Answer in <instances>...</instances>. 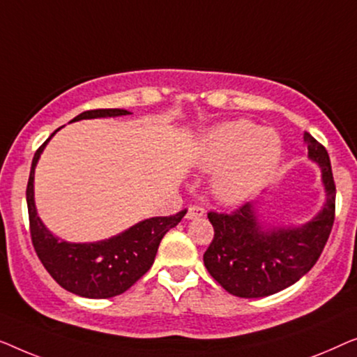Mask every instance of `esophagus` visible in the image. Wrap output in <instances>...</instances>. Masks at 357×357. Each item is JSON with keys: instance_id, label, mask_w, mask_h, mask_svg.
<instances>
[{"instance_id": "obj_1", "label": "esophagus", "mask_w": 357, "mask_h": 357, "mask_svg": "<svg viewBox=\"0 0 357 357\" xmlns=\"http://www.w3.org/2000/svg\"><path fill=\"white\" fill-rule=\"evenodd\" d=\"M205 213V208L200 207V205H190L188 208V212H185V218L188 220H194V218H200L204 217Z\"/></svg>"}]
</instances>
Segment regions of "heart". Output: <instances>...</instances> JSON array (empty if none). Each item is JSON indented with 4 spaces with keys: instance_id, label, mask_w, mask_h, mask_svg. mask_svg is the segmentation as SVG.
<instances>
[{
    "instance_id": "b5f03b06",
    "label": "heart",
    "mask_w": 357,
    "mask_h": 357,
    "mask_svg": "<svg viewBox=\"0 0 357 357\" xmlns=\"http://www.w3.org/2000/svg\"><path fill=\"white\" fill-rule=\"evenodd\" d=\"M280 135L248 119L225 123L205 135L199 162L205 169L222 168L215 192L225 202H239L252 194L277 168Z\"/></svg>"
}]
</instances>
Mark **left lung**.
<instances>
[{
  "instance_id": "1",
  "label": "left lung",
  "mask_w": 357,
  "mask_h": 357,
  "mask_svg": "<svg viewBox=\"0 0 357 357\" xmlns=\"http://www.w3.org/2000/svg\"><path fill=\"white\" fill-rule=\"evenodd\" d=\"M309 157L322 168L327 204L317 217L301 228L262 231L252 205L233 212L210 210L213 239L204 264L215 281L238 298H264L294 284L317 262L335 222L336 188L327 149L304 134Z\"/></svg>"
}]
</instances>
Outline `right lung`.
<instances>
[{
    "label": "right lung",
    "instance_id": "obj_1",
    "mask_svg": "<svg viewBox=\"0 0 357 357\" xmlns=\"http://www.w3.org/2000/svg\"><path fill=\"white\" fill-rule=\"evenodd\" d=\"M126 114H130L126 109L98 108L80 113L73 121ZM54 132L40 145L33 155L26 190L29 229L35 252L52 278L69 293L93 299H107L123 294L149 272L157 255L160 241L169 229L176 227L188 210L184 208L169 217L144 220L124 233L98 243L71 244L54 238L43 227L33 204L35 165Z\"/></svg>",
    "mask_w": 357,
    "mask_h": 357
}]
</instances>
